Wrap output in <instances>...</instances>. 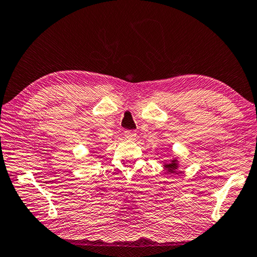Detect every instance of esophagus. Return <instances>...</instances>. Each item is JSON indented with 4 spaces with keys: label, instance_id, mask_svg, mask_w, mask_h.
<instances>
[{
    "label": "esophagus",
    "instance_id": "esophagus-1",
    "mask_svg": "<svg viewBox=\"0 0 257 257\" xmlns=\"http://www.w3.org/2000/svg\"><path fill=\"white\" fill-rule=\"evenodd\" d=\"M136 132L135 130H125L124 132V136L129 138V139H134L135 137H136Z\"/></svg>",
    "mask_w": 257,
    "mask_h": 257
}]
</instances>
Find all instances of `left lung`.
Listing matches in <instances>:
<instances>
[{"label":"left lung","mask_w":257,"mask_h":257,"mask_svg":"<svg viewBox=\"0 0 257 257\" xmlns=\"http://www.w3.org/2000/svg\"><path fill=\"white\" fill-rule=\"evenodd\" d=\"M163 167L168 173H177L178 168H179V161H178L177 158H175L169 163H164Z\"/></svg>","instance_id":"8db88e82"}]
</instances>
